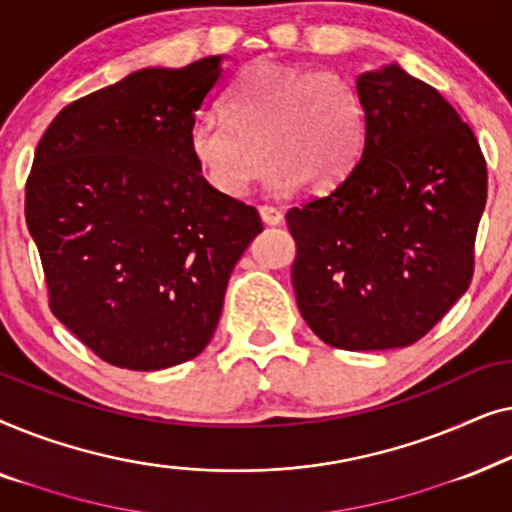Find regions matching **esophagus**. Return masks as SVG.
I'll use <instances>...</instances> for the list:
<instances>
[{
    "label": "esophagus",
    "mask_w": 512,
    "mask_h": 512,
    "mask_svg": "<svg viewBox=\"0 0 512 512\" xmlns=\"http://www.w3.org/2000/svg\"><path fill=\"white\" fill-rule=\"evenodd\" d=\"M258 212H261V219L263 223H268V226H277V223H282V212H279L277 207L261 205L258 207Z\"/></svg>",
    "instance_id": "1"
}]
</instances>
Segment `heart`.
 I'll return each instance as SVG.
<instances>
[{"mask_svg": "<svg viewBox=\"0 0 512 512\" xmlns=\"http://www.w3.org/2000/svg\"><path fill=\"white\" fill-rule=\"evenodd\" d=\"M223 118H200L188 151L223 198H244L263 158L277 191H331L352 172L366 137V111L354 83L331 69L258 60L221 104Z\"/></svg>", "mask_w": 512, "mask_h": 512, "instance_id": "b5f03b06", "label": "heart"}]
</instances>
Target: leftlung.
Segmentation results:
<instances>
[{"label": "left lung", "instance_id": "1", "mask_svg": "<svg viewBox=\"0 0 512 512\" xmlns=\"http://www.w3.org/2000/svg\"><path fill=\"white\" fill-rule=\"evenodd\" d=\"M366 137L352 172L291 207L298 310L326 345L410 347L471 286L487 163L436 88L398 65L356 81Z\"/></svg>", "mask_w": 512, "mask_h": 512}]
</instances>
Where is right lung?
I'll use <instances>...</instances> for the list:
<instances>
[{
	"mask_svg": "<svg viewBox=\"0 0 512 512\" xmlns=\"http://www.w3.org/2000/svg\"><path fill=\"white\" fill-rule=\"evenodd\" d=\"M221 58L142 69L67 104L34 151L25 221L48 307L95 356L160 370L209 345L256 207L223 198L188 151Z\"/></svg>",
	"mask_w": 512,
	"mask_h": 512,
	"instance_id": "1",
	"label": "right lung"
}]
</instances>
